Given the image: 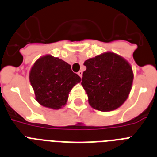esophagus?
Masks as SVG:
<instances>
[{"label":"esophagus","mask_w":157,"mask_h":157,"mask_svg":"<svg viewBox=\"0 0 157 157\" xmlns=\"http://www.w3.org/2000/svg\"><path fill=\"white\" fill-rule=\"evenodd\" d=\"M77 74H78L79 76H80V77H82V74H83V72H82V71H79L78 72H77Z\"/></svg>","instance_id":"1"}]
</instances>
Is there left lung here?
<instances>
[{
	"instance_id": "8db88e82",
	"label": "left lung",
	"mask_w": 157,
	"mask_h": 157,
	"mask_svg": "<svg viewBox=\"0 0 157 157\" xmlns=\"http://www.w3.org/2000/svg\"><path fill=\"white\" fill-rule=\"evenodd\" d=\"M81 85L94 109H117L129 97L134 80L131 65L123 57L105 52L87 59Z\"/></svg>"
}]
</instances>
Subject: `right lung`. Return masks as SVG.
<instances>
[{"label": "right lung", "mask_w": 157, "mask_h": 157, "mask_svg": "<svg viewBox=\"0 0 157 157\" xmlns=\"http://www.w3.org/2000/svg\"><path fill=\"white\" fill-rule=\"evenodd\" d=\"M29 81L36 100L43 107L58 110L65 106L70 91L81 82V77L71 71L70 64L46 54L34 63Z\"/></svg>", "instance_id": "add662e5"}]
</instances>
